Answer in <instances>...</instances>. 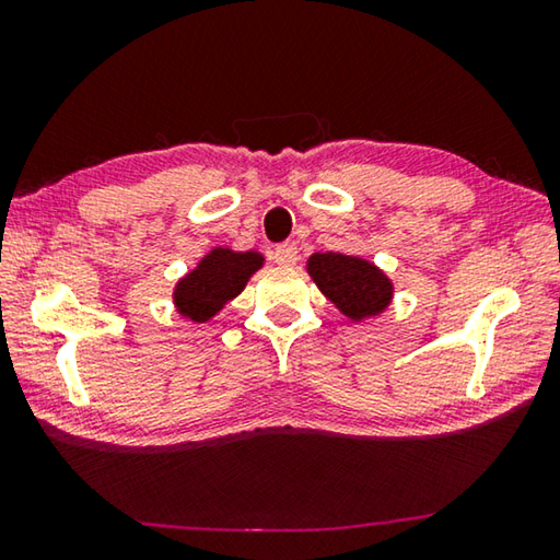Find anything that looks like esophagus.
I'll use <instances>...</instances> for the list:
<instances>
[{"label": "esophagus", "instance_id": "34e87169", "mask_svg": "<svg viewBox=\"0 0 560 560\" xmlns=\"http://www.w3.org/2000/svg\"><path fill=\"white\" fill-rule=\"evenodd\" d=\"M271 259L277 261V264H281V267H293V264H296V259H299L296 244H293V242H283V244H279L277 249H273Z\"/></svg>", "mask_w": 560, "mask_h": 560}]
</instances>
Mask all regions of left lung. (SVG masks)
<instances>
[{"label":"left lung","instance_id":"1","mask_svg":"<svg viewBox=\"0 0 560 560\" xmlns=\"http://www.w3.org/2000/svg\"><path fill=\"white\" fill-rule=\"evenodd\" d=\"M308 273L316 287L336 303L350 318H365L381 314L390 301L393 287L385 273L377 271L373 264L346 254H314L308 259Z\"/></svg>","mask_w":560,"mask_h":560}]
</instances>
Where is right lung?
<instances>
[{
    "label": "right lung",
    "mask_w": 560,
    "mask_h": 560,
    "mask_svg": "<svg viewBox=\"0 0 560 560\" xmlns=\"http://www.w3.org/2000/svg\"><path fill=\"white\" fill-rule=\"evenodd\" d=\"M261 267L257 252L234 254L230 249H214L205 257L192 273L177 283L175 303L179 314L192 320H207L220 311L226 301L244 289L246 279Z\"/></svg>",
    "instance_id": "add662e5"
}]
</instances>
